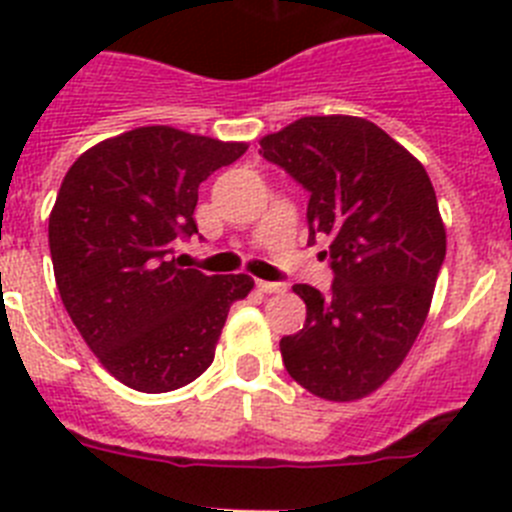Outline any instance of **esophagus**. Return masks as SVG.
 <instances>
[{"label": "esophagus", "mask_w": 512, "mask_h": 512, "mask_svg": "<svg viewBox=\"0 0 512 512\" xmlns=\"http://www.w3.org/2000/svg\"><path fill=\"white\" fill-rule=\"evenodd\" d=\"M256 289H259V292H264V295H274V292H284V289H287V284L264 282V279H259V282H256Z\"/></svg>", "instance_id": "obj_1"}]
</instances>
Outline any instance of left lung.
I'll return each instance as SVG.
<instances>
[{"mask_svg": "<svg viewBox=\"0 0 512 512\" xmlns=\"http://www.w3.org/2000/svg\"><path fill=\"white\" fill-rule=\"evenodd\" d=\"M261 156L310 192L307 228L328 235V292L295 284L307 318L279 341L289 377L333 402L366 397L408 356L446 259V230L418 158L374 122L302 117Z\"/></svg>", "mask_w": 512, "mask_h": 512, "instance_id": "obj_1", "label": "left lung"}]
</instances>
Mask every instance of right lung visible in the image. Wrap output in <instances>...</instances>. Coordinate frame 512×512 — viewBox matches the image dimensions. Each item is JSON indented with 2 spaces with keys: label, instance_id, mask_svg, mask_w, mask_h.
<instances>
[{
  "label": "right lung",
  "instance_id": "obj_1",
  "mask_svg": "<svg viewBox=\"0 0 512 512\" xmlns=\"http://www.w3.org/2000/svg\"><path fill=\"white\" fill-rule=\"evenodd\" d=\"M246 143L151 125L102 140L63 176L48 220L66 312L104 369L138 392H171L215 359L246 274L182 269L174 246L197 233V192Z\"/></svg>",
  "mask_w": 512,
  "mask_h": 512
}]
</instances>
